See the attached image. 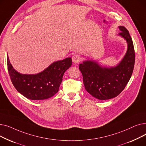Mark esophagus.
<instances>
[{
	"instance_id": "esophagus-1",
	"label": "esophagus",
	"mask_w": 146,
	"mask_h": 146,
	"mask_svg": "<svg viewBox=\"0 0 146 146\" xmlns=\"http://www.w3.org/2000/svg\"><path fill=\"white\" fill-rule=\"evenodd\" d=\"M81 60V57L79 55L75 54L72 57V61L74 63H79Z\"/></svg>"
}]
</instances>
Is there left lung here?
<instances>
[{"label":"left lung","instance_id":"1","mask_svg":"<svg viewBox=\"0 0 146 146\" xmlns=\"http://www.w3.org/2000/svg\"><path fill=\"white\" fill-rule=\"evenodd\" d=\"M119 35L127 42V50L124 58L115 67H102L92 60L83 61L79 64L85 89L99 100H106L117 96L124 89L133 72L135 52L131 37L123 26H119Z\"/></svg>","mask_w":146,"mask_h":146}]
</instances>
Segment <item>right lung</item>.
I'll return each instance as SVG.
<instances>
[{
  "label": "right lung",
  "instance_id": "add662e5",
  "mask_svg": "<svg viewBox=\"0 0 146 146\" xmlns=\"http://www.w3.org/2000/svg\"><path fill=\"white\" fill-rule=\"evenodd\" d=\"M7 63L12 83L18 92L31 100H43L58 92L64 72L72 66V58L55 61L42 72L35 74H21L15 70L8 56Z\"/></svg>",
  "mask_w": 146,
  "mask_h": 146
}]
</instances>
